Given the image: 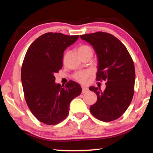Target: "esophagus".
Listing matches in <instances>:
<instances>
[{
    "mask_svg": "<svg viewBox=\"0 0 153 153\" xmlns=\"http://www.w3.org/2000/svg\"><path fill=\"white\" fill-rule=\"evenodd\" d=\"M88 88L86 87H82V94H85V93H87L88 92Z\"/></svg>",
    "mask_w": 153,
    "mask_h": 153,
    "instance_id": "obj_1",
    "label": "esophagus"
}]
</instances>
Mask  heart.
<instances>
[{
	"mask_svg": "<svg viewBox=\"0 0 153 153\" xmlns=\"http://www.w3.org/2000/svg\"><path fill=\"white\" fill-rule=\"evenodd\" d=\"M77 53L80 57L86 56L88 55H92L93 54V49L91 46L86 45H83L79 46L77 48ZM92 71L90 70L79 71L76 72L74 75V79L81 84H86L87 82L88 78L92 75Z\"/></svg>",
	"mask_w": 153,
	"mask_h": 153,
	"instance_id": "heart-1",
	"label": "heart"
}]
</instances>
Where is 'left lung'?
<instances>
[{
	"mask_svg": "<svg viewBox=\"0 0 153 153\" xmlns=\"http://www.w3.org/2000/svg\"><path fill=\"white\" fill-rule=\"evenodd\" d=\"M80 38L90 44L97 53V80L107 82L103 92L98 87L89 88L97 95L90 112L105 122L117 120L125 113L134 96L136 75L132 59L123 43L110 33L98 32Z\"/></svg>",
	"mask_w": 153,
	"mask_h": 153,
	"instance_id": "obj_1",
	"label": "left lung"
}]
</instances>
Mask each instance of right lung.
Segmentation results:
<instances>
[{"mask_svg": "<svg viewBox=\"0 0 153 153\" xmlns=\"http://www.w3.org/2000/svg\"><path fill=\"white\" fill-rule=\"evenodd\" d=\"M78 37L46 33L33 41L25 54L21 71L25 99L32 113L43 123L56 125L63 121L71 101L81 94V86L74 81L62 86L55 82V74L63 67L64 51Z\"/></svg>", "mask_w": 153, "mask_h": 153, "instance_id": "obj_1", "label": "right lung"}]
</instances>
